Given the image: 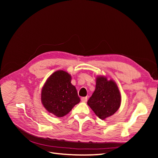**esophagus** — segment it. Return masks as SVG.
<instances>
[{
    "mask_svg": "<svg viewBox=\"0 0 158 158\" xmlns=\"http://www.w3.org/2000/svg\"><path fill=\"white\" fill-rule=\"evenodd\" d=\"M87 100H88L87 97H83L81 98V101H82V102H86Z\"/></svg>",
    "mask_w": 158,
    "mask_h": 158,
    "instance_id": "obj_1",
    "label": "esophagus"
}]
</instances>
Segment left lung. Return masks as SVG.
<instances>
[{
    "label": "left lung",
    "mask_w": 158,
    "mask_h": 158,
    "mask_svg": "<svg viewBox=\"0 0 158 158\" xmlns=\"http://www.w3.org/2000/svg\"><path fill=\"white\" fill-rule=\"evenodd\" d=\"M95 89L88 105L102 120L115 113L121 104V95L118 85L111 78L100 75L95 78Z\"/></svg>",
    "instance_id": "left-lung-1"
}]
</instances>
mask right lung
Segmentation results:
<instances>
[{"label":"right lung","mask_w":158,"mask_h":158,"mask_svg":"<svg viewBox=\"0 0 158 158\" xmlns=\"http://www.w3.org/2000/svg\"><path fill=\"white\" fill-rule=\"evenodd\" d=\"M68 72L59 70L47 79L41 92V101L47 111L56 117L67 114L80 99L76 87L71 83Z\"/></svg>","instance_id":"add662e5"}]
</instances>
